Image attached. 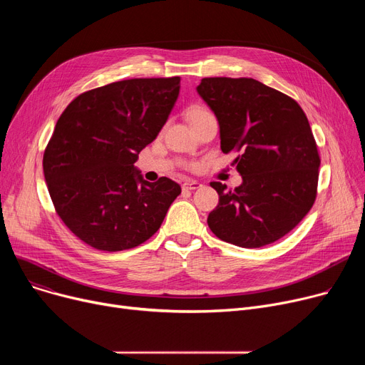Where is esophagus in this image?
<instances>
[{"instance_id": "esophagus-1", "label": "esophagus", "mask_w": 365, "mask_h": 365, "mask_svg": "<svg viewBox=\"0 0 365 365\" xmlns=\"http://www.w3.org/2000/svg\"><path fill=\"white\" fill-rule=\"evenodd\" d=\"M200 186H201V183L197 180H185L182 185L183 190H194V189H198Z\"/></svg>"}]
</instances>
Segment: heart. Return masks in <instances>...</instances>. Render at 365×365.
Instances as JSON below:
<instances>
[{
    "label": "heart",
    "instance_id": "heart-1",
    "mask_svg": "<svg viewBox=\"0 0 365 365\" xmlns=\"http://www.w3.org/2000/svg\"><path fill=\"white\" fill-rule=\"evenodd\" d=\"M207 112H208V110H207L205 108H202V106H192V108H190V109L187 110L186 117H187L189 123H192L194 120H197L198 117H201V115H204V113H207Z\"/></svg>",
    "mask_w": 365,
    "mask_h": 365
}]
</instances>
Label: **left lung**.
Instances as JSON below:
<instances>
[{
	"label": "left lung",
	"mask_w": 365,
	"mask_h": 365,
	"mask_svg": "<svg viewBox=\"0 0 365 365\" xmlns=\"http://www.w3.org/2000/svg\"><path fill=\"white\" fill-rule=\"evenodd\" d=\"M197 91L217 117L223 153H240L235 164L242 176L235 189L210 183L219 204L208 215V227L244 248L278 241L317 198L321 160L303 109L253 78H202Z\"/></svg>",
	"instance_id": "8db88e82"
}]
</instances>
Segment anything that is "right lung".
<instances>
[{
  "instance_id": "right-lung-1",
  "label": "right lung",
  "mask_w": 365,
  "mask_h": 365,
  "mask_svg": "<svg viewBox=\"0 0 365 365\" xmlns=\"http://www.w3.org/2000/svg\"><path fill=\"white\" fill-rule=\"evenodd\" d=\"M179 76L133 78L81 93L57 120L43 170L56 213L102 252L138 247L155 234L182 189L149 183L134 167L175 106Z\"/></svg>"
}]
</instances>
